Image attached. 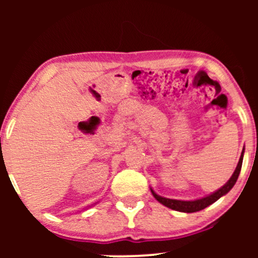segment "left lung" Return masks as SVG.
<instances>
[{"label": "left lung", "instance_id": "1", "mask_svg": "<svg viewBox=\"0 0 258 258\" xmlns=\"http://www.w3.org/2000/svg\"><path fill=\"white\" fill-rule=\"evenodd\" d=\"M242 158H244V150L241 152L240 159H239V162H238V165H236L235 171H234L232 177H230L229 180H228L226 184H224L223 186H221V188L218 189V190H216L215 193L207 195V197H205V198H201V199L190 200V201L168 199V198L160 197V195L156 194L153 189H150V190H152L153 197L155 198V199L158 200L160 204H162V205L168 207V209L176 210V211H179V212H186V214H191V212L200 211V210H204L205 207L210 206L211 204H214L215 201H217L220 198L223 197V195H226L228 191L233 188L234 184H235L236 179H238L239 173H240L241 165H242Z\"/></svg>", "mask_w": 258, "mask_h": 258}]
</instances>
